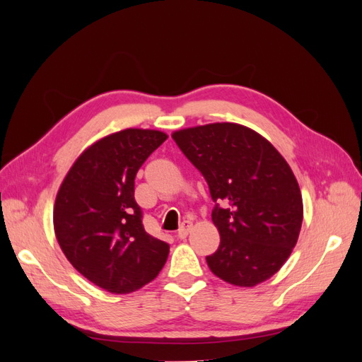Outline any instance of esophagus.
<instances>
[{"label":"esophagus","mask_w":362,"mask_h":362,"mask_svg":"<svg viewBox=\"0 0 362 362\" xmlns=\"http://www.w3.org/2000/svg\"><path fill=\"white\" fill-rule=\"evenodd\" d=\"M192 228H193V225H192V222H184L182 225H181V228L178 229V234H177V237L178 238H185L189 235V233L192 231Z\"/></svg>","instance_id":"obj_1"}]
</instances>
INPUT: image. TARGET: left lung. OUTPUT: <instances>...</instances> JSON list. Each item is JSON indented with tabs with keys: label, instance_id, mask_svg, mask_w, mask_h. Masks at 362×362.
Segmentation results:
<instances>
[{
	"label": "left lung",
	"instance_id": "1",
	"mask_svg": "<svg viewBox=\"0 0 362 362\" xmlns=\"http://www.w3.org/2000/svg\"><path fill=\"white\" fill-rule=\"evenodd\" d=\"M172 139L205 178L216 202L211 218L221 245L206 264L238 287L269 279L290 257L300 233L299 184L279 152L254 129L210 124Z\"/></svg>",
	"mask_w": 362,
	"mask_h": 362
}]
</instances>
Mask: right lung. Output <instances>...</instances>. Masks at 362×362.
Listing matches in <instances>:
<instances>
[{
	"mask_svg": "<svg viewBox=\"0 0 362 362\" xmlns=\"http://www.w3.org/2000/svg\"><path fill=\"white\" fill-rule=\"evenodd\" d=\"M168 136L128 128L98 140L74 163L54 205V231L71 264L110 293L124 294L154 279L169 255L149 235L134 199L141 164Z\"/></svg>",
	"mask_w": 362,
	"mask_h": 362,
	"instance_id": "obj_1",
	"label": "right lung"
}]
</instances>
